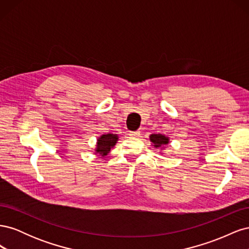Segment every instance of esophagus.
I'll use <instances>...</instances> for the list:
<instances>
[{"mask_svg":"<svg viewBox=\"0 0 249 249\" xmlns=\"http://www.w3.org/2000/svg\"><path fill=\"white\" fill-rule=\"evenodd\" d=\"M130 136L134 137V138L139 137L140 136V132H130Z\"/></svg>","mask_w":249,"mask_h":249,"instance_id":"1","label":"esophagus"}]
</instances>
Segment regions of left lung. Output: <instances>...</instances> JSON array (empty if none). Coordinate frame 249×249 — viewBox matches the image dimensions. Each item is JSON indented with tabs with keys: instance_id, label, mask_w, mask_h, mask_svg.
Returning a JSON list of instances; mask_svg holds the SVG:
<instances>
[{
	"instance_id": "1",
	"label": "left lung",
	"mask_w": 249,
	"mask_h": 249,
	"mask_svg": "<svg viewBox=\"0 0 249 249\" xmlns=\"http://www.w3.org/2000/svg\"><path fill=\"white\" fill-rule=\"evenodd\" d=\"M149 140L152 142V145L155 148H160L161 150H163L165 147H166L170 141L169 137L165 136L163 134H150ZM160 153L163 154V152H160Z\"/></svg>"
}]
</instances>
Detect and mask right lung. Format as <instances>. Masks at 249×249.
Listing matches in <instances>:
<instances>
[{
  "mask_svg": "<svg viewBox=\"0 0 249 249\" xmlns=\"http://www.w3.org/2000/svg\"><path fill=\"white\" fill-rule=\"evenodd\" d=\"M118 138L119 137L117 134L108 133V134L101 135V136L96 139L94 155L101 156V157L107 156L111 150V148L116 145Z\"/></svg>",
  "mask_w": 249,
  "mask_h": 249,
  "instance_id": "add662e5",
  "label": "right lung"
}]
</instances>
